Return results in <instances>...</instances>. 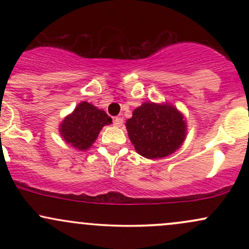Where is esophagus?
<instances>
[{
	"label": "esophagus",
	"instance_id": "obj_1",
	"mask_svg": "<svg viewBox=\"0 0 249 249\" xmlns=\"http://www.w3.org/2000/svg\"><path fill=\"white\" fill-rule=\"evenodd\" d=\"M113 124H115V126L117 127H121L123 125V118H121V117H116V118L113 119Z\"/></svg>",
	"mask_w": 249,
	"mask_h": 249
}]
</instances>
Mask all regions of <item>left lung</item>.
I'll list each match as a JSON object with an SVG mask.
<instances>
[{
    "instance_id": "obj_1",
    "label": "left lung",
    "mask_w": 249,
    "mask_h": 249,
    "mask_svg": "<svg viewBox=\"0 0 249 249\" xmlns=\"http://www.w3.org/2000/svg\"><path fill=\"white\" fill-rule=\"evenodd\" d=\"M134 150L147 159H160L176 152L186 139L184 115L170 103H142L126 121Z\"/></svg>"
}]
</instances>
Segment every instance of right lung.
Returning a JSON list of instances; mask_svg holds the SVG:
<instances>
[{"mask_svg":"<svg viewBox=\"0 0 249 249\" xmlns=\"http://www.w3.org/2000/svg\"><path fill=\"white\" fill-rule=\"evenodd\" d=\"M111 123L112 119L104 110L91 103L81 102L63 119L58 130L65 142L76 150L87 151L96 142L102 128Z\"/></svg>","mask_w":249,"mask_h":249,"instance_id":"1","label":"right lung"}]
</instances>
